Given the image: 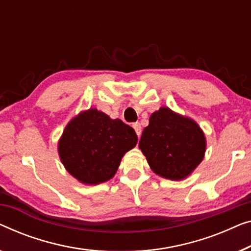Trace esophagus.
<instances>
[{"mask_svg":"<svg viewBox=\"0 0 251 251\" xmlns=\"http://www.w3.org/2000/svg\"><path fill=\"white\" fill-rule=\"evenodd\" d=\"M132 126H133L134 131H136V133H137V136L140 137V134H141V126H140V123H138V122L133 123Z\"/></svg>","mask_w":251,"mask_h":251,"instance_id":"1","label":"esophagus"}]
</instances>
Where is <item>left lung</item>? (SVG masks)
Instances as JSON below:
<instances>
[{"mask_svg":"<svg viewBox=\"0 0 251 251\" xmlns=\"http://www.w3.org/2000/svg\"><path fill=\"white\" fill-rule=\"evenodd\" d=\"M139 148L152 172L164 179L180 181L204 159L206 137L195 120L162 106L151 113Z\"/></svg>","mask_w":251,"mask_h":251,"instance_id":"left-lung-1","label":"left lung"}]
</instances>
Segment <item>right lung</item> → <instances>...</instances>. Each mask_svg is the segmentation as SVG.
Returning a JSON list of instances; mask_svg holds the SVG:
<instances>
[{"instance_id":"obj_1","label":"right lung","mask_w":251,"mask_h":251,"mask_svg":"<svg viewBox=\"0 0 251 251\" xmlns=\"http://www.w3.org/2000/svg\"><path fill=\"white\" fill-rule=\"evenodd\" d=\"M137 141L131 126L97 108H89L65 126L57 151L65 170L75 179L95 186L115 176L122 157Z\"/></svg>"}]
</instances>
